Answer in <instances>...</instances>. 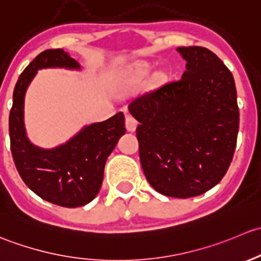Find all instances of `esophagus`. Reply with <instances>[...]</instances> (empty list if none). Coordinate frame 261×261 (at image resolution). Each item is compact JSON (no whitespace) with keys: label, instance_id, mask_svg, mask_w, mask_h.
Here are the masks:
<instances>
[{"label":"esophagus","instance_id":"esophagus-1","mask_svg":"<svg viewBox=\"0 0 261 261\" xmlns=\"http://www.w3.org/2000/svg\"><path fill=\"white\" fill-rule=\"evenodd\" d=\"M137 125H138V122L136 120V118L132 117L130 114L125 115V128H127L128 132L136 130Z\"/></svg>","mask_w":261,"mask_h":261}]
</instances>
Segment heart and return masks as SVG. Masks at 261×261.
Masks as SVG:
<instances>
[{
	"instance_id": "heart-1",
	"label": "heart",
	"mask_w": 261,
	"mask_h": 261,
	"mask_svg": "<svg viewBox=\"0 0 261 261\" xmlns=\"http://www.w3.org/2000/svg\"><path fill=\"white\" fill-rule=\"evenodd\" d=\"M150 70V66L147 63H138L134 65L133 70H132V76L134 79H142V77L146 76Z\"/></svg>"
}]
</instances>
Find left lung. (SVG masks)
<instances>
[{
  "label": "left lung",
  "mask_w": 261,
  "mask_h": 261,
  "mask_svg": "<svg viewBox=\"0 0 261 261\" xmlns=\"http://www.w3.org/2000/svg\"><path fill=\"white\" fill-rule=\"evenodd\" d=\"M186 71L134 99L139 158L147 181L165 196L205 193L225 176L239 132L233 76L212 51L177 47Z\"/></svg>",
  "instance_id": "1"
}]
</instances>
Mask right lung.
Here are the masks:
<instances>
[{"instance_id":"1","label":"right lung","mask_w":261,"mask_h":261,"mask_svg":"<svg viewBox=\"0 0 261 261\" xmlns=\"http://www.w3.org/2000/svg\"><path fill=\"white\" fill-rule=\"evenodd\" d=\"M65 68L80 70L76 60L63 49L45 50L22 71L13 90L9 129L13 162L26 186L42 200L63 207H79L98 195L107 158L125 133L124 114L117 113L104 122L85 125L66 143L40 148L26 136L23 104L37 70Z\"/></svg>"}]
</instances>
